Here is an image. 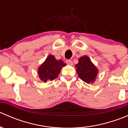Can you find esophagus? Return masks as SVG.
I'll use <instances>...</instances> for the list:
<instances>
[{"label":"esophagus","instance_id":"34e87169","mask_svg":"<svg viewBox=\"0 0 128 128\" xmlns=\"http://www.w3.org/2000/svg\"><path fill=\"white\" fill-rule=\"evenodd\" d=\"M66 63L68 64V65H70V66L73 65V62H72V60H70V59H68V60H66Z\"/></svg>","mask_w":128,"mask_h":128}]
</instances>
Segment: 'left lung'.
Listing matches in <instances>:
<instances>
[{
    "label": "left lung",
    "instance_id": "1",
    "mask_svg": "<svg viewBox=\"0 0 128 128\" xmlns=\"http://www.w3.org/2000/svg\"><path fill=\"white\" fill-rule=\"evenodd\" d=\"M76 68H77L76 71L78 73V77L82 80L87 84H92L95 81L98 70L88 57L84 56L80 58Z\"/></svg>",
    "mask_w": 128,
    "mask_h": 128
}]
</instances>
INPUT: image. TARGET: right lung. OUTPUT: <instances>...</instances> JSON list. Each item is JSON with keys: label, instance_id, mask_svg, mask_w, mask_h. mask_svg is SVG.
Wrapping results in <instances>:
<instances>
[{"label": "right lung", "instance_id": "add662e5", "mask_svg": "<svg viewBox=\"0 0 128 128\" xmlns=\"http://www.w3.org/2000/svg\"><path fill=\"white\" fill-rule=\"evenodd\" d=\"M66 65L63 60H57L54 56L50 55L38 69L40 79L44 82L53 80L58 77L62 68Z\"/></svg>", "mask_w": 128, "mask_h": 128}]
</instances>
